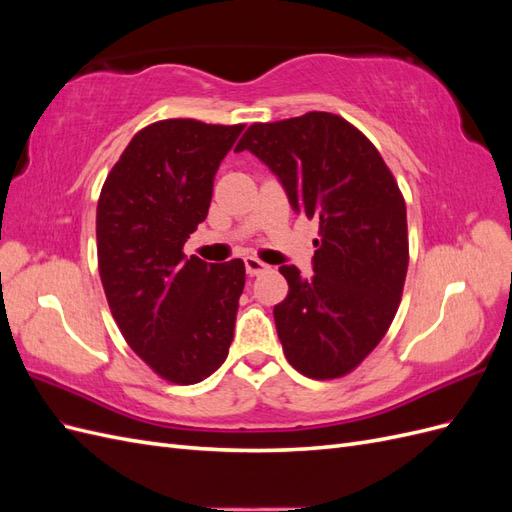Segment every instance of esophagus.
<instances>
[{
	"mask_svg": "<svg viewBox=\"0 0 512 512\" xmlns=\"http://www.w3.org/2000/svg\"><path fill=\"white\" fill-rule=\"evenodd\" d=\"M269 267L265 265V262L262 260H258V258H254V256H247L245 258V271H247V275H260L262 271H267Z\"/></svg>",
	"mask_w": 512,
	"mask_h": 512,
	"instance_id": "esophagus-1",
	"label": "esophagus"
}]
</instances>
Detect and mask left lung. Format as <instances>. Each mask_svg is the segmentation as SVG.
Returning <instances> with one entry per match:
<instances>
[{
  "label": "left lung",
  "mask_w": 512,
  "mask_h": 512,
  "mask_svg": "<svg viewBox=\"0 0 512 512\" xmlns=\"http://www.w3.org/2000/svg\"><path fill=\"white\" fill-rule=\"evenodd\" d=\"M243 149L280 177L294 211L318 220L314 275L280 267L288 294L273 316L286 359L307 378H344L382 342L404 294V194L376 145L333 113L252 123Z\"/></svg>",
  "instance_id": "1"
}]
</instances>
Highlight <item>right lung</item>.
<instances>
[{"mask_svg": "<svg viewBox=\"0 0 512 512\" xmlns=\"http://www.w3.org/2000/svg\"><path fill=\"white\" fill-rule=\"evenodd\" d=\"M245 126L162 119L138 130L106 175L96 211L98 269L128 346L173 384H196L228 356L241 258L207 265L183 245L207 218L213 177Z\"/></svg>", "mask_w": 512, "mask_h": 512, "instance_id": "1", "label": "right lung"}]
</instances>
